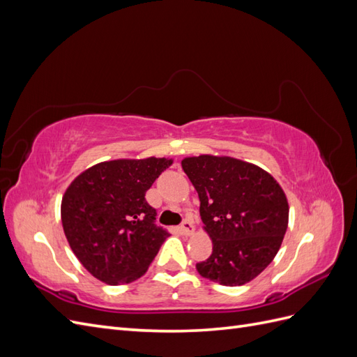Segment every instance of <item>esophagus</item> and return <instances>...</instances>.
Segmentation results:
<instances>
[{"label": "esophagus", "instance_id": "34e87169", "mask_svg": "<svg viewBox=\"0 0 357 357\" xmlns=\"http://www.w3.org/2000/svg\"><path fill=\"white\" fill-rule=\"evenodd\" d=\"M180 229H181L183 235L190 236V235H193V232H195V226H193V223L190 220H185V222L181 223Z\"/></svg>", "mask_w": 357, "mask_h": 357}]
</instances>
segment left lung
I'll return each instance as SVG.
<instances>
[{
    "label": "left lung",
    "mask_w": 357,
    "mask_h": 357,
    "mask_svg": "<svg viewBox=\"0 0 357 357\" xmlns=\"http://www.w3.org/2000/svg\"><path fill=\"white\" fill-rule=\"evenodd\" d=\"M181 168L198 192L204 231L213 243L198 273L222 286L252 282L282 247L289 223L284 190L261 167L231 156H190Z\"/></svg>",
    "instance_id": "left-lung-1"
}]
</instances>
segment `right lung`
I'll return each mask as SVG.
<instances>
[{"mask_svg": "<svg viewBox=\"0 0 357 357\" xmlns=\"http://www.w3.org/2000/svg\"><path fill=\"white\" fill-rule=\"evenodd\" d=\"M168 158L100 162L75 177L61 202V220L73 253L100 282L119 286L146 274L169 235L155 225L146 192Z\"/></svg>", "mask_w": 357, "mask_h": 357, "instance_id": "add662e5", "label": "right lung"}]
</instances>
